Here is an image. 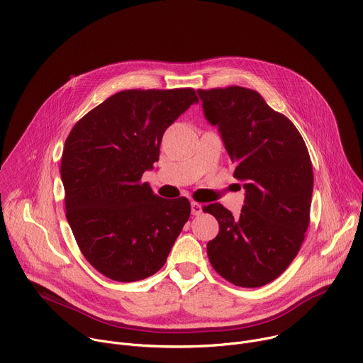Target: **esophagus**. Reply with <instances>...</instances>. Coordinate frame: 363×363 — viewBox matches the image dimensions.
Masks as SVG:
<instances>
[{
  "label": "esophagus",
  "instance_id": "1",
  "mask_svg": "<svg viewBox=\"0 0 363 363\" xmlns=\"http://www.w3.org/2000/svg\"><path fill=\"white\" fill-rule=\"evenodd\" d=\"M201 213H202V205L195 202V201H192L191 202V214L192 216H199Z\"/></svg>",
  "mask_w": 363,
  "mask_h": 363
}]
</instances>
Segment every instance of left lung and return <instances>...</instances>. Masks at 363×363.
<instances>
[{
  "label": "left lung",
  "mask_w": 363,
  "mask_h": 363,
  "mask_svg": "<svg viewBox=\"0 0 363 363\" xmlns=\"http://www.w3.org/2000/svg\"><path fill=\"white\" fill-rule=\"evenodd\" d=\"M198 96L245 189L238 217L220 202L203 206L220 224L206 254L230 283L262 287L290 266L304 240L313 194L308 152L296 126L258 91L231 86Z\"/></svg>",
  "instance_id": "1"
}]
</instances>
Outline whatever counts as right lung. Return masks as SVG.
Here are the masks:
<instances>
[{"mask_svg": "<svg viewBox=\"0 0 363 363\" xmlns=\"http://www.w3.org/2000/svg\"><path fill=\"white\" fill-rule=\"evenodd\" d=\"M198 97L192 89L123 90L72 129L62 157L66 217L86 260L115 281L162 269L191 205L155 195L145 171L160 161L165 130Z\"/></svg>", "mask_w": 363, "mask_h": 363, "instance_id": "1", "label": "right lung"}]
</instances>
